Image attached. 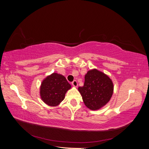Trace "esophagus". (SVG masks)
I'll use <instances>...</instances> for the list:
<instances>
[{"label":"esophagus","instance_id":"obj_1","mask_svg":"<svg viewBox=\"0 0 149 149\" xmlns=\"http://www.w3.org/2000/svg\"><path fill=\"white\" fill-rule=\"evenodd\" d=\"M71 84H72V85H73V86H74V87H77V86H78V82H77V81L74 80L71 83Z\"/></svg>","mask_w":149,"mask_h":149}]
</instances>
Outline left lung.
I'll return each mask as SVG.
<instances>
[{
    "label": "left lung",
    "mask_w": 149,
    "mask_h": 149,
    "mask_svg": "<svg viewBox=\"0 0 149 149\" xmlns=\"http://www.w3.org/2000/svg\"><path fill=\"white\" fill-rule=\"evenodd\" d=\"M113 84L107 75L97 70L88 71L84 83L78 91L84 104L91 110H97L106 105L113 93Z\"/></svg>",
    "instance_id": "obj_1"
}]
</instances>
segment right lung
Listing matches in <instances>:
<instances>
[{
  "label": "right lung",
  "mask_w": 149,
  "mask_h": 149,
  "mask_svg": "<svg viewBox=\"0 0 149 149\" xmlns=\"http://www.w3.org/2000/svg\"><path fill=\"white\" fill-rule=\"evenodd\" d=\"M71 85L63 75L53 73L45 79L40 88V96L47 104L55 106L64 100Z\"/></svg>",
  "instance_id": "add662e5"
}]
</instances>
